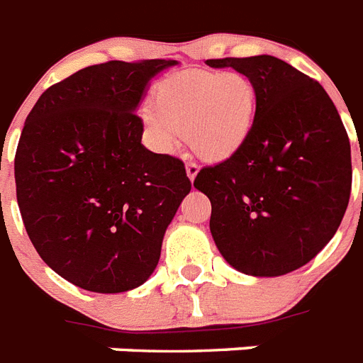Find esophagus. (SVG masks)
Returning a JSON list of instances; mask_svg holds the SVG:
<instances>
[{
    "label": "esophagus",
    "instance_id": "esophagus-1",
    "mask_svg": "<svg viewBox=\"0 0 363 363\" xmlns=\"http://www.w3.org/2000/svg\"><path fill=\"white\" fill-rule=\"evenodd\" d=\"M185 170H187L189 179H191V182H193V179L196 178V174H199V164L193 163V161H189V163L185 164Z\"/></svg>",
    "mask_w": 363,
    "mask_h": 363
}]
</instances>
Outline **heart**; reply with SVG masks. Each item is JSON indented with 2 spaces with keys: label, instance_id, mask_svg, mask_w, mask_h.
Returning a JSON list of instances; mask_svg holds the SVG:
<instances>
[{
  "label": "heart",
  "instance_id": "1",
  "mask_svg": "<svg viewBox=\"0 0 363 363\" xmlns=\"http://www.w3.org/2000/svg\"><path fill=\"white\" fill-rule=\"evenodd\" d=\"M154 104L143 107L140 118L155 148L174 152L185 131L189 146L200 157L223 161L250 137L256 89L238 70H182L157 83Z\"/></svg>",
  "mask_w": 363,
  "mask_h": 363
}]
</instances>
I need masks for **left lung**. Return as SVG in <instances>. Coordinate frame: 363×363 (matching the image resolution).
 I'll return each instance as SVG.
<instances>
[{
	"label": "left lung",
	"instance_id": "8db88e82",
	"mask_svg": "<svg viewBox=\"0 0 363 363\" xmlns=\"http://www.w3.org/2000/svg\"><path fill=\"white\" fill-rule=\"evenodd\" d=\"M206 62L247 74L256 89L247 143L194 178L211 202L209 230L233 269L282 277L321 252L345 215L352 184L345 125L325 89L282 59Z\"/></svg>",
	"mask_w": 363,
	"mask_h": 363
}]
</instances>
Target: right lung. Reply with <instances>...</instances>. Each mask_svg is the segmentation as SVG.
Wrapping results in <instances>:
<instances>
[{
    "label": "right lung",
    "mask_w": 363,
    "mask_h": 363,
    "mask_svg": "<svg viewBox=\"0 0 363 363\" xmlns=\"http://www.w3.org/2000/svg\"><path fill=\"white\" fill-rule=\"evenodd\" d=\"M178 61H109L42 92L14 157L18 208L48 267L94 293L130 291L157 267L191 191L184 163L140 145L150 79Z\"/></svg>",
    "instance_id": "add662e5"
}]
</instances>
